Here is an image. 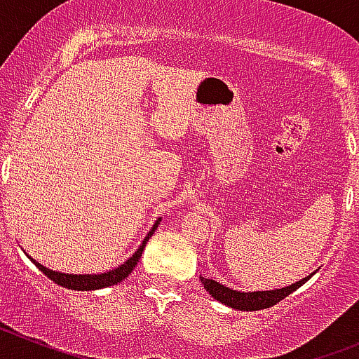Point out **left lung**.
<instances>
[{"label": "left lung", "instance_id": "1", "mask_svg": "<svg viewBox=\"0 0 359 359\" xmlns=\"http://www.w3.org/2000/svg\"><path fill=\"white\" fill-rule=\"evenodd\" d=\"M311 275L309 277L302 278V280L294 282V284H291V286L282 287V290L252 291V293H243V291L230 290V287L223 286V284H219V282L212 280V278H205V277H199V278H201L203 286H205V290L208 291V294H212L215 300H219V302L224 304V306L231 307V309H239V311H259L280 302L282 298H286L287 294L297 291L302 284H306V282L311 278Z\"/></svg>", "mask_w": 359, "mask_h": 359}]
</instances>
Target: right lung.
Wrapping results in <instances>:
<instances>
[{
    "label": "right lung",
    "instance_id": "add662e5",
    "mask_svg": "<svg viewBox=\"0 0 359 359\" xmlns=\"http://www.w3.org/2000/svg\"><path fill=\"white\" fill-rule=\"evenodd\" d=\"M161 219H158L156 223H154V226L151 228V231L147 233V237L144 239V243L140 244V248L136 250L135 253H133L131 259H128V261L123 262L122 266H118V268L111 269V271H106V273H100V275H72V273H59V271H53V269H48L44 268L43 264H39L37 261H34L30 257V261L34 262V264L37 266V268L43 271L46 277L50 278V280H53L55 284H59V286L62 287H68V290H77V291H95V290H102V287H109L113 286V284H118V282H122L123 278L128 277L129 273H131L133 269H135L136 262L140 261L142 257V252H144L145 244H147V241L151 239V236L154 233V230L158 228V224H160Z\"/></svg>",
    "mask_w": 359,
    "mask_h": 359
}]
</instances>
